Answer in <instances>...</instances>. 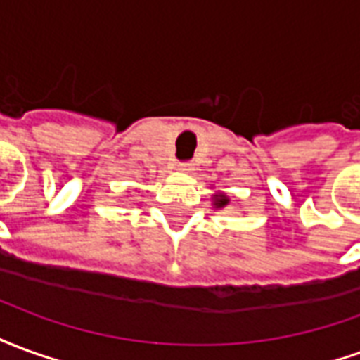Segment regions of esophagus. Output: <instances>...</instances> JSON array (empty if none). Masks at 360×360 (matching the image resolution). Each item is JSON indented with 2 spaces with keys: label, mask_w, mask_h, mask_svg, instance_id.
<instances>
[{
  "label": "esophagus",
  "mask_w": 360,
  "mask_h": 360,
  "mask_svg": "<svg viewBox=\"0 0 360 360\" xmlns=\"http://www.w3.org/2000/svg\"><path fill=\"white\" fill-rule=\"evenodd\" d=\"M179 169H181V172H185V173H191V172H193V164H191V162H181Z\"/></svg>",
  "instance_id": "obj_1"
}]
</instances>
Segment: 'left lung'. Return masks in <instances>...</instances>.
<instances>
[{"label":"left lung","instance_id":"8db88e82","mask_svg":"<svg viewBox=\"0 0 360 360\" xmlns=\"http://www.w3.org/2000/svg\"><path fill=\"white\" fill-rule=\"evenodd\" d=\"M227 204V198L224 195H216V200H214V206L216 208H224Z\"/></svg>","mask_w":360,"mask_h":360}]
</instances>
